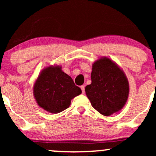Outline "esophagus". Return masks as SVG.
Masks as SVG:
<instances>
[{"label": "esophagus", "instance_id": "esophagus-1", "mask_svg": "<svg viewBox=\"0 0 156 156\" xmlns=\"http://www.w3.org/2000/svg\"><path fill=\"white\" fill-rule=\"evenodd\" d=\"M81 89H82V94H84L85 93V86H84V85H82V86H81Z\"/></svg>", "mask_w": 156, "mask_h": 156}]
</instances>
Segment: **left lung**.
Returning <instances> with one entry per match:
<instances>
[{"label": "left lung", "instance_id": "8db88e82", "mask_svg": "<svg viewBox=\"0 0 156 156\" xmlns=\"http://www.w3.org/2000/svg\"><path fill=\"white\" fill-rule=\"evenodd\" d=\"M91 83L87 97L97 112L108 116L122 109L129 94V83L123 69L112 59L101 57L92 65Z\"/></svg>", "mask_w": 156, "mask_h": 156}]
</instances>
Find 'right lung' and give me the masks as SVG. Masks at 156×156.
<instances>
[{
	"instance_id": "add662e5",
	"label": "right lung",
	"mask_w": 156,
	"mask_h": 156,
	"mask_svg": "<svg viewBox=\"0 0 156 156\" xmlns=\"http://www.w3.org/2000/svg\"><path fill=\"white\" fill-rule=\"evenodd\" d=\"M81 93V89L62 71L60 65L44 67L33 84V96L37 105L51 114L67 109L71 100Z\"/></svg>"
}]
</instances>
